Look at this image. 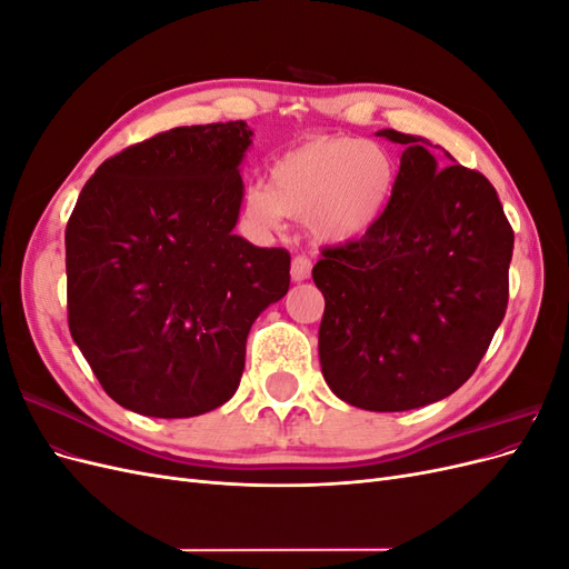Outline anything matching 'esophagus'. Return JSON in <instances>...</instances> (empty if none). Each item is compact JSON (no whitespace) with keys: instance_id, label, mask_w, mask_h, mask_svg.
Masks as SVG:
<instances>
[{"instance_id":"1","label":"esophagus","mask_w":569,"mask_h":569,"mask_svg":"<svg viewBox=\"0 0 569 569\" xmlns=\"http://www.w3.org/2000/svg\"><path fill=\"white\" fill-rule=\"evenodd\" d=\"M311 266H313L311 258L303 256V253L291 258V280L303 282V280L311 278Z\"/></svg>"}]
</instances>
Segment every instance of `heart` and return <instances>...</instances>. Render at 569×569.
<instances>
[{
	"label": "heart",
	"instance_id": "1",
	"mask_svg": "<svg viewBox=\"0 0 569 569\" xmlns=\"http://www.w3.org/2000/svg\"><path fill=\"white\" fill-rule=\"evenodd\" d=\"M393 153L360 137H313L289 149L270 168V184L244 194V213L261 228H278L284 216L308 218L327 244L363 237L380 220L396 189Z\"/></svg>",
	"mask_w": 569,
	"mask_h": 569
}]
</instances>
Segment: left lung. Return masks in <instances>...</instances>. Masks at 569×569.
I'll return each instance as SVG.
<instances>
[{"instance_id": "8db88e82", "label": "left lung", "mask_w": 569, "mask_h": 569, "mask_svg": "<svg viewBox=\"0 0 569 569\" xmlns=\"http://www.w3.org/2000/svg\"><path fill=\"white\" fill-rule=\"evenodd\" d=\"M377 134L403 144L399 178L385 216L313 268L318 351L341 401L396 412L470 380L506 316L515 234L485 176L439 168L422 137Z\"/></svg>"}]
</instances>
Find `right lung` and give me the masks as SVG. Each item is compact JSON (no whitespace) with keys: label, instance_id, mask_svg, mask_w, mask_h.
<instances>
[{"label":"right lung","instance_id":"right-lung-1","mask_svg":"<svg viewBox=\"0 0 569 569\" xmlns=\"http://www.w3.org/2000/svg\"><path fill=\"white\" fill-rule=\"evenodd\" d=\"M244 120L159 132L101 163L66 226L68 330L116 403L194 418L230 401L289 251L234 234Z\"/></svg>","mask_w":569,"mask_h":569}]
</instances>
